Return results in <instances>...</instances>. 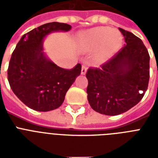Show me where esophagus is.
<instances>
[{
	"label": "esophagus",
	"mask_w": 158,
	"mask_h": 158,
	"mask_svg": "<svg viewBox=\"0 0 158 158\" xmlns=\"http://www.w3.org/2000/svg\"><path fill=\"white\" fill-rule=\"evenodd\" d=\"M87 69H88V67H87L86 64H83V65H82V69H81V74H86Z\"/></svg>",
	"instance_id": "1"
}]
</instances>
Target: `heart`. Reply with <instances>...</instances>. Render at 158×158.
<instances>
[{
    "instance_id": "obj_1",
    "label": "heart",
    "mask_w": 158,
    "mask_h": 158,
    "mask_svg": "<svg viewBox=\"0 0 158 158\" xmlns=\"http://www.w3.org/2000/svg\"><path fill=\"white\" fill-rule=\"evenodd\" d=\"M123 37L117 30L108 27H98L84 32L79 39V48L84 52L97 50L94 60L102 64L117 52L121 48Z\"/></svg>"
}]
</instances>
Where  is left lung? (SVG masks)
Here are the masks:
<instances>
[{
    "instance_id": "left-lung-1",
    "label": "left lung",
    "mask_w": 158,
    "mask_h": 158,
    "mask_svg": "<svg viewBox=\"0 0 158 158\" xmlns=\"http://www.w3.org/2000/svg\"><path fill=\"white\" fill-rule=\"evenodd\" d=\"M125 44L100 68L86 73L88 100L95 111L116 115L137 105L149 81L150 56L139 38L119 28Z\"/></svg>"
}]
</instances>
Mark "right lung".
Here are the masks:
<instances>
[{
  "mask_svg": "<svg viewBox=\"0 0 158 158\" xmlns=\"http://www.w3.org/2000/svg\"><path fill=\"white\" fill-rule=\"evenodd\" d=\"M67 23L52 22L23 34L14 50L8 67L12 91L33 110L49 111L61 106L66 92L81 73V64L63 69L48 60L43 52V41L48 33L70 30Z\"/></svg>",
  "mask_w": 158,
  "mask_h": 158,
  "instance_id": "right-lung-1",
  "label": "right lung"
}]
</instances>
